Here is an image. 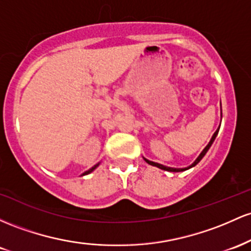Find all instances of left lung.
Here are the masks:
<instances>
[{"label": "left lung", "instance_id": "8db88e82", "mask_svg": "<svg viewBox=\"0 0 251 251\" xmlns=\"http://www.w3.org/2000/svg\"><path fill=\"white\" fill-rule=\"evenodd\" d=\"M218 131H219V128L217 129V130H216V133L212 135V137H211V140H210L209 145H207L206 147H205L204 149H202V151H201V154H199V156L197 157V159H196V161H194V162L192 163V165H191V166H188V167H186V168H173V167H167V166H163V165H161V163H157V162L149 161V160L146 159V157H143V159H145V161L147 162V163H149V165H151V166H155V167L160 168V170H163V171H168V172H182V171H186V170H188V168H192V167H194V166H196L197 163H198V162L201 161V160L202 159V157H204V155H205V154L207 153V151H209L211 146H212L213 141H215L216 136H217V134H218Z\"/></svg>", "mask_w": 251, "mask_h": 251}]
</instances>
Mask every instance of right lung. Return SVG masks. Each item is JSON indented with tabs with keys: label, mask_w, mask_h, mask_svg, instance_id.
<instances>
[{
	"label": "right lung",
	"mask_w": 251,
	"mask_h": 251,
	"mask_svg": "<svg viewBox=\"0 0 251 251\" xmlns=\"http://www.w3.org/2000/svg\"><path fill=\"white\" fill-rule=\"evenodd\" d=\"M98 165H100V163H97V165H95V166H94V167H92V168H90V170H89V171L84 172V173H83V176H86V174L91 173V172H92V171H95V170H96V168H97V166H98Z\"/></svg>",
	"instance_id": "1"
}]
</instances>
